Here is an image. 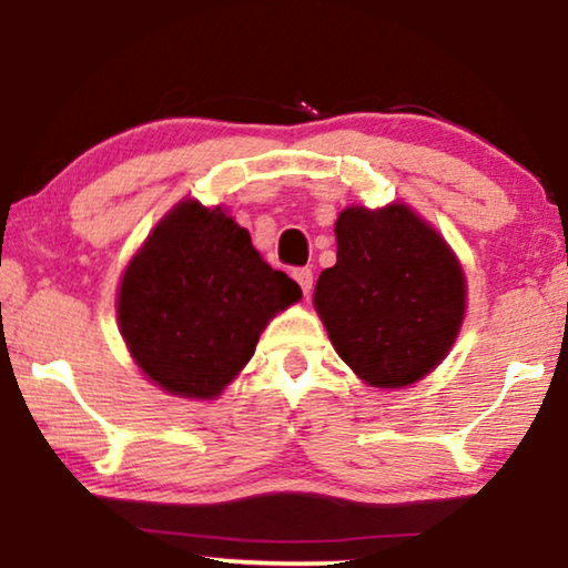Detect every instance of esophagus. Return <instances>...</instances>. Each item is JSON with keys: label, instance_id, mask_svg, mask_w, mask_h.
<instances>
[{"label": "esophagus", "instance_id": "1", "mask_svg": "<svg viewBox=\"0 0 568 568\" xmlns=\"http://www.w3.org/2000/svg\"><path fill=\"white\" fill-rule=\"evenodd\" d=\"M292 276H294V282L300 284V290L310 294V290H313V271H310V268H294Z\"/></svg>", "mask_w": 568, "mask_h": 568}]
</instances>
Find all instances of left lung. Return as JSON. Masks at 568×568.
I'll list each match as a JSON object with an SVG mask.
<instances>
[{
    "mask_svg": "<svg viewBox=\"0 0 568 568\" xmlns=\"http://www.w3.org/2000/svg\"><path fill=\"white\" fill-rule=\"evenodd\" d=\"M336 266L315 307L341 359L375 387L416 383L445 359L465 313V278L408 206H352L336 222Z\"/></svg>",
    "mask_w": 568,
    "mask_h": 568,
    "instance_id": "8db88e82",
    "label": "left lung"
}]
</instances>
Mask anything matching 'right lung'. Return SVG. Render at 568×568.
<instances>
[{
  "mask_svg": "<svg viewBox=\"0 0 568 568\" xmlns=\"http://www.w3.org/2000/svg\"><path fill=\"white\" fill-rule=\"evenodd\" d=\"M300 297L297 282L271 268L232 216L183 201L129 263L119 323L160 387L214 398L251 359L271 317Z\"/></svg>",
  "mask_w": 568,
  "mask_h": 568,
  "instance_id": "1",
  "label": "right lung"
}]
</instances>
